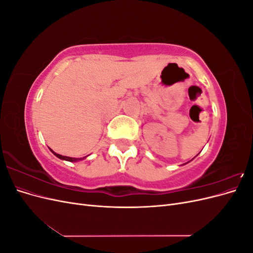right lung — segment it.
I'll return each mask as SVG.
<instances>
[{
  "mask_svg": "<svg viewBox=\"0 0 253 253\" xmlns=\"http://www.w3.org/2000/svg\"><path fill=\"white\" fill-rule=\"evenodd\" d=\"M50 151L52 152V154L55 155V156H57L58 158H60V159H62V160H66V162H79V160H82V159H84V158H86L87 156H85V157H82V158H74V157H68V156H62V155H60V154H57L56 152H53L51 149H50Z\"/></svg>",
  "mask_w": 253,
  "mask_h": 253,
  "instance_id": "1",
  "label": "right lung"
}]
</instances>
